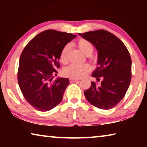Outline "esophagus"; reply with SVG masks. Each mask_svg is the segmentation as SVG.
Instances as JSON below:
<instances>
[{"label": "esophagus", "mask_w": 147, "mask_h": 147, "mask_svg": "<svg viewBox=\"0 0 147 147\" xmlns=\"http://www.w3.org/2000/svg\"><path fill=\"white\" fill-rule=\"evenodd\" d=\"M79 80L78 79H76V78H70L69 79V81H70V82H76V81H78Z\"/></svg>", "instance_id": "34e87169"}]
</instances>
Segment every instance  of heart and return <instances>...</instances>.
<instances>
[{"mask_svg": "<svg viewBox=\"0 0 147 147\" xmlns=\"http://www.w3.org/2000/svg\"><path fill=\"white\" fill-rule=\"evenodd\" d=\"M77 45L81 50L82 52L86 56H91L93 54L94 47L93 44L91 41L86 39H79L77 41ZM71 49V45L66 44L62 48L59 59L63 63H66L68 61V55L69 51ZM91 67L89 64L86 63L84 65H76L72 63L67 67H65L63 70V76L71 78H80L86 75L91 71Z\"/></svg>", "mask_w": 147, "mask_h": 147, "instance_id": "b5f03b06", "label": "heart"}]
</instances>
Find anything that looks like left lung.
Returning <instances> with one entry per match:
<instances>
[{"label":"left lung","mask_w":147,"mask_h":147,"mask_svg":"<svg viewBox=\"0 0 147 147\" xmlns=\"http://www.w3.org/2000/svg\"><path fill=\"white\" fill-rule=\"evenodd\" d=\"M91 41L98 51V67L92 74L98 84L92 82L84 91L87 100L96 108L109 109L119 103L130 86L131 60L123 41L105 30L78 34Z\"/></svg>","instance_id":"obj_1"}]
</instances>
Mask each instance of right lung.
<instances>
[{"mask_svg": "<svg viewBox=\"0 0 147 147\" xmlns=\"http://www.w3.org/2000/svg\"><path fill=\"white\" fill-rule=\"evenodd\" d=\"M76 35L47 30L37 35L24 47L19 59L17 80L26 100L34 109L49 111L58 106L69 84L58 78L59 55L63 47Z\"/></svg>", "mask_w": 147, "mask_h": 147, "instance_id": "1", "label": "right lung"}]
</instances>
